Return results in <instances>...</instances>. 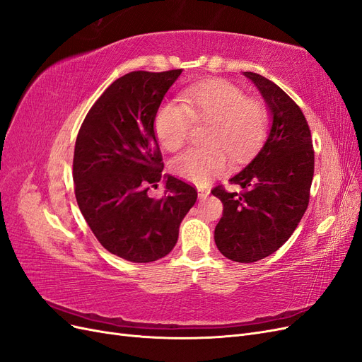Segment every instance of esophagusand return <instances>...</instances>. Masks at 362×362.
Instances as JSON below:
<instances>
[{
	"label": "esophagus",
	"instance_id": "esophagus-1",
	"mask_svg": "<svg viewBox=\"0 0 362 362\" xmlns=\"http://www.w3.org/2000/svg\"><path fill=\"white\" fill-rule=\"evenodd\" d=\"M198 192H199V199H206L208 194H210V190H208L206 187H199Z\"/></svg>",
	"mask_w": 362,
	"mask_h": 362
}]
</instances>
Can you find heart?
I'll list each match as a JSON object with an SVG mask.
<instances>
[{
    "instance_id": "b5f03b06",
    "label": "heart",
    "mask_w": 362,
    "mask_h": 362,
    "mask_svg": "<svg viewBox=\"0 0 362 362\" xmlns=\"http://www.w3.org/2000/svg\"><path fill=\"white\" fill-rule=\"evenodd\" d=\"M192 122L206 124L204 148H190L175 157L172 169L178 177L205 184L225 172L226 153L245 158L264 137L267 110L254 98H246L238 86L226 80H206L180 95V104H163L154 119L156 136L168 151L180 149Z\"/></svg>"
}]
</instances>
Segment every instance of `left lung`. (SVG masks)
<instances>
[{"instance_id":"8db88e82","label":"left lung","mask_w":362,"mask_h":362,"mask_svg":"<svg viewBox=\"0 0 362 362\" xmlns=\"http://www.w3.org/2000/svg\"><path fill=\"white\" fill-rule=\"evenodd\" d=\"M254 81L273 115L264 146L245 169L211 190L223 204L214 229L217 249L237 262H254L276 252L298 228L310 202L314 149L308 122L279 86L254 72Z\"/></svg>"}]
</instances>
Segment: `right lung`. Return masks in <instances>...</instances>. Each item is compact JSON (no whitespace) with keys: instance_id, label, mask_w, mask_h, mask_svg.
I'll return each mask as SVG.
<instances>
[{"instance_id":"add662e5","label":"right lung","mask_w":362,"mask_h":362,"mask_svg":"<svg viewBox=\"0 0 362 362\" xmlns=\"http://www.w3.org/2000/svg\"><path fill=\"white\" fill-rule=\"evenodd\" d=\"M181 72L134 71L120 76L98 98L76 136V204L98 242L133 262L166 257L198 199L192 184L175 177H168L161 198L148 193L157 189L164 168L156 113Z\"/></svg>"}]
</instances>
